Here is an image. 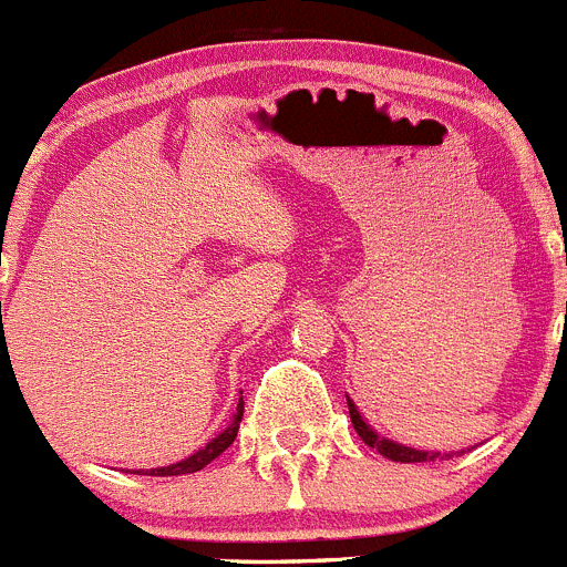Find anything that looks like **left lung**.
Returning <instances> with one entry per match:
<instances>
[{
	"mask_svg": "<svg viewBox=\"0 0 567 567\" xmlns=\"http://www.w3.org/2000/svg\"><path fill=\"white\" fill-rule=\"evenodd\" d=\"M348 412H350V423H353L355 434L368 442L370 449H375L381 456H386V460H392V462H434L436 456H440V454H429V451L406 449V445H401V442H392V440H384V436H379L368 423H364V420H361L359 409H355V403L350 401V398H348Z\"/></svg>",
	"mask_w": 567,
	"mask_h": 567,
	"instance_id": "8db88e82",
	"label": "left lung"
}]
</instances>
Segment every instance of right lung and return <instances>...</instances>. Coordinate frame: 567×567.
Listing matches in <instances>:
<instances>
[{
    "label": "right lung",
    "mask_w": 567,
    "mask_h": 567,
    "mask_svg": "<svg viewBox=\"0 0 567 567\" xmlns=\"http://www.w3.org/2000/svg\"><path fill=\"white\" fill-rule=\"evenodd\" d=\"M241 412H245V401H241V398H239V406H236L234 423H230L228 429L223 431V434L214 436V440L208 442L206 449L197 451V454L188 456V460L175 462V465H169V467H155V471H147V476H183V473H197V471H203V467H206L208 462H214L219 454H223L225 449H230V442H234L236 434H239ZM138 473H142V471H138Z\"/></svg>",
    "instance_id": "obj_1"
}]
</instances>
